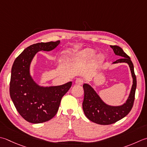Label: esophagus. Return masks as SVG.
Segmentation results:
<instances>
[{
  "label": "esophagus",
  "mask_w": 147,
  "mask_h": 147,
  "mask_svg": "<svg viewBox=\"0 0 147 147\" xmlns=\"http://www.w3.org/2000/svg\"><path fill=\"white\" fill-rule=\"evenodd\" d=\"M83 82H83V80L82 79V78H77L76 80V81H75L76 84L79 85H82L83 83Z\"/></svg>",
  "instance_id": "obj_1"
}]
</instances>
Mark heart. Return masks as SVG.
<instances>
[{
    "label": "heart",
    "mask_w": 147,
    "mask_h": 147,
    "mask_svg": "<svg viewBox=\"0 0 147 147\" xmlns=\"http://www.w3.org/2000/svg\"><path fill=\"white\" fill-rule=\"evenodd\" d=\"M96 53V51L93 49L91 48H87L85 50L82 51L78 54V57L81 59H89L93 57L94 55ZM105 57L101 54H99L96 57V61L99 63H101L104 61Z\"/></svg>",
    "instance_id": "1"
}]
</instances>
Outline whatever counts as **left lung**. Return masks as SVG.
Listing matches in <instances>:
<instances>
[{
	"mask_svg": "<svg viewBox=\"0 0 147 147\" xmlns=\"http://www.w3.org/2000/svg\"><path fill=\"white\" fill-rule=\"evenodd\" d=\"M110 47L113 49L115 54L122 57L120 59L115 61L113 64L119 62L127 63L130 67L133 82L127 100L123 105L119 106L106 105L90 85L87 83L83 85L84 90V99L82 106L85 116L90 121L100 125L112 124L127 115L133 106L136 88V77L134 74V65L130 57L118 46H110Z\"/></svg>",
	"mask_w": 147,
	"mask_h": 147,
	"instance_id": "8db88e82",
	"label": "left lung"
}]
</instances>
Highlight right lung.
Masks as SVG:
<instances>
[{
	"instance_id": "obj_1",
	"label": "right lung",
	"mask_w": 147,
	"mask_h": 147,
	"mask_svg": "<svg viewBox=\"0 0 147 147\" xmlns=\"http://www.w3.org/2000/svg\"><path fill=\"white\" fill-rule=\"evenodd\" d=\"M60 44L39 42L25 48L17 57L11 69L9 93L16 110L27 122L39 123L48 121L58 111L62 97L71 87L72 82L54 87H41L30 74V65L39 51H51Z\"/></svg>"
}]
</instances>
